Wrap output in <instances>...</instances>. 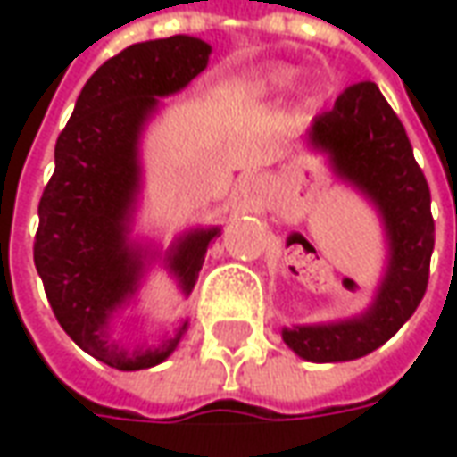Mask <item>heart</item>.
I'll use <instances>...</instances> for the list:
<instances>
[{"instance_id":"1","label":"heart","mask_w":457,"mask_h":457,"mask_svg":"<svg viewBox=\"0 0 457 457\" xmlns=\"http://www.w3.org/2000/svg\"><path fill=\"white\" fill-rule=\"evenodd\" d=\"M296 80V73L294 71H288V68H277V71H271L264 78H259L257 83L249 87V93L252 95H278V93H287L288 87L294 85Z\"/></svg>"}]
</instances>
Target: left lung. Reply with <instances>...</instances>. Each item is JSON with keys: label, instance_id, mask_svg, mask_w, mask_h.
<instances>
[{"label": "left lung", "instance_id": "left-lung-1", "mask_svg": "<svg viewBox=\"0 0 457 457\" xmlns=\"http://www.w3.org/2000/svg\"><path fill=\"white\" fill-rule=\"evenodd\" d=\"M306 146L323 154L336 179L377 210L386 262L362 313L284 326L281 337L308 362H350L382 347L421 303L433 254L431 190L403 124L374 83L347 87L333 110L318 114Z\"/></svg>", "mask_w": 457, "mask_h": 457}]
</instances>
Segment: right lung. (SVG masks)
<instances>
[{
    "mask_svg": "<svg viewBox=\"0 0 457 457\" xmlns=\"http://www.w3.org/2000/svg\"><path fill=\"white\" fill-rule=\"evenodd\" d=\"M212 48L170 36L124 48L93 73L55 141V170L38 203L36 271L58 323L95 360L121 372L156 367L179 347L188 318L159 345L112 337V320L131 306L154 262L183 296L198 281L218 225L180 232L163 252L131 237L141 195V139L161 97L180 93L208 68Z\"/></svg>",
    "mask_w": 457,
    "mask_h": 457,
    "instance_id": "right-lung-1",
    "label": "right lung"
}]
</instances>
